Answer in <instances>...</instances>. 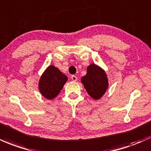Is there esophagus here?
I'll return each instance as SVG.
<instances>
[{"label": "esophagus", "instance_id": "obj_1", "mask_svg": "<svg viewBox=\"0 0 151 151\" xmlns=\"http://www.w3.org/2000/svg\"><path fill=\"white\" fill-rule=\"evenodd\" d=\"M71 79H72V80L74 81V82H76V81H77V77H76L75 75H72V77H71Z\"/></svg>", "mask_w": 151, "mask_h": 151}]
</instances>
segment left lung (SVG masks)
Instances as JSON below:
<instances>
[{"mask_svg": "<svg viewBox=\"0 0 151 151\" xmlns=\"http://www.w3.org/2000/svg\"><path fill=\"white\" fill-rule=\"evenodd\" d=\"M87 93L94 100H100L108 89V79L104 69L95 64L87 67V74L81 79Z\"/></svg>", "mask_w": 151, "mask_h": 151, "instance_id": "left-lung-1", "label": "left lung"}]
</instances>
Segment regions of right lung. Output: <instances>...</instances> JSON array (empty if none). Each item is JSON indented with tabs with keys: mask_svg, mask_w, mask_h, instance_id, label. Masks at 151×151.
I'll return each mask as SVG.
<instances>
[{
	"mask_svg": "<svg viewBox=\"0 0 151 151\" xmlns=\"http://www.w3.org/2000/svg\"><path fill=\"white\" fill-rule=\"evenodd\" d=\"M68 78L65 74L54 66H49L41 76L39 89L43 97L52 100L61 92Z\"/></svg>",
	"mask_w": 151,
	"mask_h": 151,
	"instance_id": "right-lung-1",
	"label": "right lung"
}]
</instances>
